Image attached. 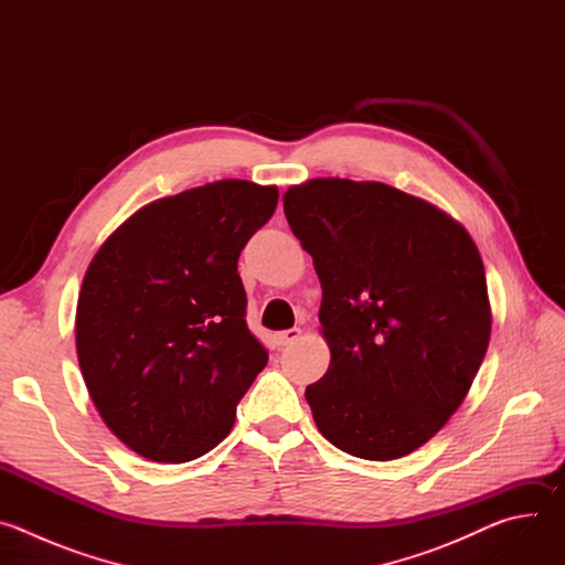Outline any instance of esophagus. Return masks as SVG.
<instances>
[{"label": "esophagus", "instance_id": "obj_1", "mask_svg": "<svg viewBox=\"0 0 565 565\" xmlns=\"http://www.w3.org/2000/svg\"><path fill=\"white\" fill-rule=\"evenodd\" d=\"M301 338V331L299 329H288V331H281L275 335V344L281 349V347H288L292 342H297Z\"/></svg>", "mask_w": 565, "mask_h": 565}]
</instances>
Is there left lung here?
I'll use <instances>...</instances> for the list:
<instances>
[{"label":"left lung","mask_w":565,"mask_h":565,"mask_svg":"<svg viewBox=\"0 0 565 565\" xmlns=\"http://www.w3.org/2000/svg\"><path fill=\"white\" fill-rule=\"evenodd\" d=\"M284 212L321 284L331 364L306 386L317 429L364 460L434 438L488 353L492 310L478 248L436 205L391 185L312 179Z\"/></svg>","instance_id":"left-lung-1"}]
</instances>
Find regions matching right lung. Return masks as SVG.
<instances>
[{"label":"right lung","instance_id":"add662e5","mask_svg":"<svg viewBox=\"0 0 565 565\" xmlns=\"http://www.w3.org/2000/svg\"><path fill=\"white\" fill-rule=\"evenodd\" d=\"M277 199L238 179L158 199L92 259L75 310L79 371L105 425L142 458L214 449L266 366L236 262Z\"/></svg>","mask_w":565,"mask_h":565}]
</instances>
